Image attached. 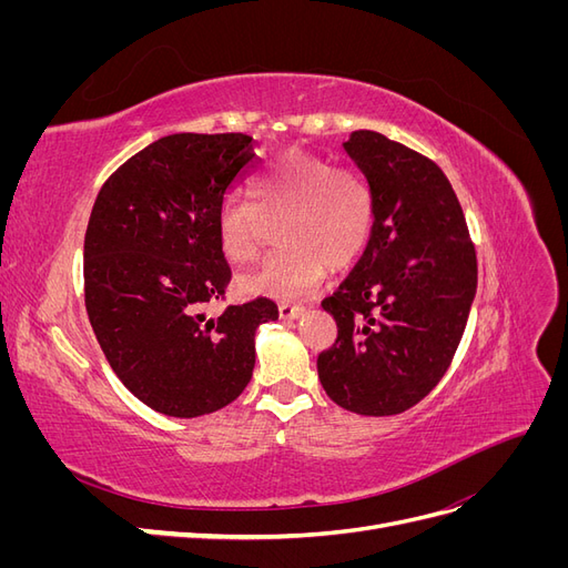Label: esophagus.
I'll return each instance as SVG.
<instances>
[{
    "mask_svg": "<svg viewBox=\"0 0 568 568\" xmlns=\"http://www.w3.org/2000/svg\"><path fill=\"white\" fill-rule=\"evenodd\" d=\"M303 313H305L303 305H291V303L280 305V317L282 320H298Z\"/></svg>",
    "mask_w": 568,
    "mask_h": 568,
    "instance_id": "esophagus-1",
    "label": "esophagus"
}]
</instances>
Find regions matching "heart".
Masks as SVG:
<instances>
[{"label":"heart","instance_id":"obj_1","mask_svg":"<svg viewBox=\"0 0 568 568\" xmlns=\"http://www.w3.org/2000/svg\"><path fill=\"white\" fill-rule=\"evenodd\" d=\"M255 205L230 199L217 213V248L232 265L251 263L263 236V217H284L277 242L255 272L242 280L251 294L294 298L313 291L326 265L343 270L365 253L376 201L369 180L355 168L291 149L253 182Z\"/></svg>","mask_w":568,"mask_h":568}]
</instances>
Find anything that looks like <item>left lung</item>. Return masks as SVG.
I'll list each match as a JSON object with an SVG mask.
<instances>
[{"label":"left lung","mask_w":568,"mask_h":568,"mask_svg":"<svg viewBox=\"0 0 568 568\" xmlns=\"http://www.w3.org/2000/svg\"><path fill=\"white\" fill-rule=\"evenodd\" d=\"M376 201L369 244L322 307L338 336L317 357L343 409L388 417L417 405L448 372L476 296V248L443 170L372 130L343 144Z\"/></svg>","instance_id":"left-lung-1"}]
</instances>
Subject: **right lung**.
Listing matches in <instances>:
<instances>
[{
	"mask_svg": "<svg viewBox=\"0 0 568 568\" xmlns=\"http://www.w3.org/2000/svg\"><path fill=\"white\" fill-rule=\"evenodd\" d=\"M242 132L161 136L120 165L84 234V307L111 369L168 417L211 415L253 376L255 329L277 320L257 296L205 317L232 270L217 248V213L255 165Z\"/></svg>",
	"mask_w": 568,
	"mask_h": 568,
	"instance_id": "right-lung-1",
	"label": "right lung"
}]
</instances>
